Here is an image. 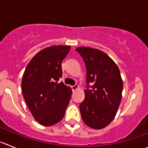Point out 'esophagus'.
Here are the masks:
<instances>
[{
  "label": "esophagus",
  "instance_id": "obj_1",
  "mask_svg": "<svg viewBox=\"0 0 148 148\" xmlns=\"http://www.w3.org/2000/svg\"><path fill=\"white\" fill-rule=\"evenodd\" d=\"M71 88H72V89H73V91H75V90L78 89V86L75 84V85H74V86H72Z\"/></svg>",
  "mask_w": 148,
  "mask_h": 148
}]
</instances>
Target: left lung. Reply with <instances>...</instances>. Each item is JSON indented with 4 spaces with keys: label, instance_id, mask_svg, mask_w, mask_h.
Here are the masks:
<instances>
[{
    "label": "left lung",
    "instance_id": "left-lung-1",
    "mask_svg": "<svg viewBox=\"0 0 148 148\" xmlns=\"http://www.w3.org/2000/svg\"><path fill=\"white\" fill-rule=\"evenodd\" d=\"M86 68L85 99L80 104L84 123L94 129L106 127L120 105L123 81L119 67L105 53L89 47L75 49ZM92 86H91L90 85Z\"/></svg>",
    "mask_w": 148,
    "mask_h": 148
}]
</instances>
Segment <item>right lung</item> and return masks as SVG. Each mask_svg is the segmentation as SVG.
Masks as SVG:
<instances>
[{
    "label": "right lung",
    "instance_id": "add662e5",
    "mask_svg": "<svg viewBox=\"0 0 148 148\" xmlns=\"http://www.w3.org/2000/svg\"><path fill=\"white\" fill-rule=\"evenodd\" d=\"M70 49V46L43 49L28 63L23 74L24 99L34 119L43 126L60 122L71 98V88L58 83L62 75V62Z\"/></svg>",
    "mask_w": 148,
    "mask_h": 148
}]
</instances>
